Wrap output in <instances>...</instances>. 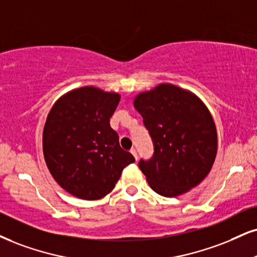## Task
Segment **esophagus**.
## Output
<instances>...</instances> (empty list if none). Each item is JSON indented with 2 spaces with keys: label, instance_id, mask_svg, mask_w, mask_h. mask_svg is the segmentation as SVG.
Segmentation results:
<instances>
[{
  "label": "esophagus",
  "instance_id": "34e87169",
  "mask_svg": "<svg viewBox=\"0 0 257 257\" xmlns=\"http://www.w3.org/2000/svg\"><path fill=\"white\" fill-rule=\"evenodd\" d=\"M131 154L134 155L136 160H138V156H137V151H136V149H131Z\"/></svg>",
  "mask_w": 257,
  "mask_h": 257
}]
</instances>
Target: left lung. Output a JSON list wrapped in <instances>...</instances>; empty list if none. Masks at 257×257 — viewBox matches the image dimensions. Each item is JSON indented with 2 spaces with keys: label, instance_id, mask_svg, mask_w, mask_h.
Instances as JSON below:
<instances>
[{
  "label": "left lung",
  "instance_id": "1",
  "mask_svg": "<svg viewBox=\"0 0 257 257\" xmlns=\"http://www.w3.org/2000/svg\"><path fill=\"white\" fill-rule=\"evenodd\" d=\"M135 108L154 144L153 157L138 164L151 188L172 198L198 186L210 173L218 147L207 107L189 91L160 84L139 94Z\"/></svg>",
  "mask_w": 257,
  "mask_h": 257
}]
</instances>
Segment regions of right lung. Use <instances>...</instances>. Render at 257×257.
Instances as JSON below:
<instances>
[{
	"label": "right lung",
	"instance_id": "right-lung-1",
	"mask_svg": "<svg viewBox=\"0 0 257 257\" xmlns=\"http://www.w3.org/2000/svg\"><path fill=\"white\" fill-rule=\"evenodd\" d=\"M120 95L94 87L56 101L43 132V151L53 179L70 194L97 200L112 191L122 169L135 162L122 150L109 119Z\"/></svg>",
	"mask_w": 257,
	"mask_h": 257
}]
</instances>
